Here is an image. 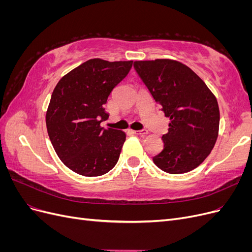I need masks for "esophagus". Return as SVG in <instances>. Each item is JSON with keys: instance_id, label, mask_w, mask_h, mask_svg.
<instances>
[{"instance_id": "34e87169", "label": "esophagus", "mask_w": 252, "mask_h": 252, "mask_svg": "<svg viewBox=\"0 0 252 252\" xmlns=\"http://www.w3.org/2000/svg\"><path fill=\"white\" fill-rule=\"evenodd\" d=\"M132 133L134 134H139V135H145L147 134V130L146 129H142V130H131Z\"/></svg>"}]
</instances>
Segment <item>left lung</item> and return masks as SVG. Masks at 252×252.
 Returning a JSON list of instances; mask_svg holds the SVG:
<instances>
[{
    "label": "left lung",
    "mask_w": 252,
    "mask_h": 252,
    "mask_svg": "<svg viewBox=\"0 0 252 252\" xmlns=\"http://www.w3.org/2000/svg\"><path fill=\"white\" fill-rule=\"evenodd\" d=\"M134 69L170 118L163 134L164 148L154 163L165 172L185 173L209 156L217 142L220 110L216 96L204 81L178 61H135Z\"/></svg>",
    "instance_id": "1"
}]
</instances>
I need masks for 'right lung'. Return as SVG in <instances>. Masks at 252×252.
<instances>
[{
  "label": "right lung",
  "mask_w": 252,
  "mask_h": 252,
  "mask_svg": "<svg viewBox=\"0 0 252 252\" xmlns=\"http://www.w3.org/2000/svg\"><path fill=\"white\" fill-rule=\"evenodd\" d=\"M131 67L132 61L91 59L64 75L53 89L47 132L58 157L72 171L98 177L118 163L126 134L101 127V122L108 119L104 105L112 89Z\"/></svg>",
  "instance_id": "right-lung-1"
}]
</instances>
